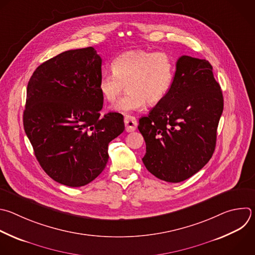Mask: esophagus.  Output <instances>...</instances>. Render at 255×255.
I'll return each instance as SVG.
<instances>
[{
  "instance_id": "obj_1",
  "label": "esophagus",
  "mask_w": 255,
  "mask_h": 255,
  "mask_svg": "<svg viewBox=\"0 0 255 255\" xmlns=\"http://www.w3.org/2000/svg\"><path fill=\"white\" fill-rule=\"evenodd\" d=\"M124 123H125V130L127 132L135 131L137 128V120L133 116L126 115L124 118Z\"/></svg>"
}]
</instances>
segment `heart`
<instances>
[{
  "instance_id": "b5f03b06",
  "label": "heart",
  "mask_w": 255,
  "mask_h": 255,
  "mask_svg": "<svg viewBox=\"0 0 255 255\" xmlns=\"http://www.w3.org/2000/svg\"><path fill=\"white\" fill-rule=\"evenodd\" d=\"M113 73L100 77L98 89L108 103H115L127 86V94L114 109L118 112L140 111L146 102L160 103L170 91L175 77V62L164 52L131 50L112 62Z\"/></svg>"
}]
</instances>
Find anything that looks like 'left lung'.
Returning a JSON list of instances; mask_svg holds the SVG:
<instances>
[{"label": "left lung", "mask_w": 255, "mask_h": 255, "mask_svg": "<svg viewBox=\"0 0 255 255\" xmlns=\"http://www.w3.org/2000/svg\"><path fill=\"white\" fill-rule=\"evenodd\" d=\"M223 111V96L211 64L181 56L172 87L138 129L146 143L142 161L166 182L178 183L197 173L210 160Z\"/></svg>", "instance_id": "left-lung-1"}]
</instances>
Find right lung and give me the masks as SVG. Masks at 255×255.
Listing matches in <instances>:
<instances>
[{
	"instance_id": "obj_1",
	"label": "right lung",
	"mask_w": 255,
	"mask_h": 255,
	"mask_svg": "<svg viewBox=\"0 0 255 255\" xmlns=\"http://www.w3.org/2000/svg\"><path fill=\"white\" fill-rule=\"evenodd\" d=\"M102 59L93 47L69 50L41 64L27 87L25 132L44 171L70 187L93 181L108 145L125 129L123 115L100 116Z\"/></svg>"
}]
</instances>
